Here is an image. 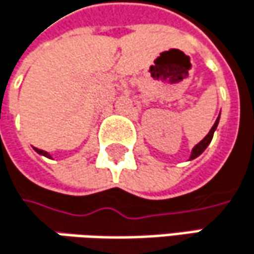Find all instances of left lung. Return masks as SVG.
Returning <instances> with one entry per match:
<instances>
[{
    "mask_svg": "<svg viewBox=\"0 0 254 254\" xmlns=\"http://www.w3.org/2000/svg\"><path fill=\"white\" fill-rule=\"evenodd\" d=\"M219 116H221V113H219ZM218 124H219V118L216 119V122H215V125L212 127V129L209 130V133L192 148V151H191V156H190V160H192V159H195V157H198L206 148H207V145L210 144V141H212V138H213V133H215V130H216V127H218Z\"/></svg>",
    "mask_w": 254,
    "mask_h": 254,
    "instance_id": "1",
    "label": "left lung"
}]
</instances>
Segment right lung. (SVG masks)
<instances>
[{
  "label": "right lung",
  "mask_w": 254,
  "mask_h": 254,
  "mask_svg": "<svg viewBox=\"0 0 254 254\" xmlns=\"http://www.w3.org/2000/svg\"><path fill=\"white\" fill-rule=\"evenodd\" d=\"M33 150H35V151H36L38 154H41V156H45V157L51 159V156H50V154H48L47 151H44V150H39V148H35V147H33Z\"/></svg>",
  "instance_id": "right-lung-1"
}]
</instances>
